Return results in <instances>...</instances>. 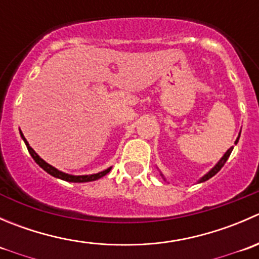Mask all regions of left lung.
<instances>
[{
  "label": "left lung",
  "instance_id": "obj_1",
  "mask_svg": "<svg viewBox=\"0 0 259 259\" xmlns=\"http://www.w3.org/2000/svg\"><path fill=\"white\" fill-rule=\"evenodd\" d=\"M238 139H239V138H237V140H236V143H234V144H237V143H238ZM232 150H233V146H232V148H229L228 150H227V153L224 154V155H223V158H222L221 160L218 161V164H217V165L214 166L213 169H211V170L209 171V173H208V174H205V176L203 177V178L199 180V183H202V182H205V180H208V179H209V178H211V177H213V176H215V174L218 173L219 170H221V169H222V166H223L224 164H226V161L228 160V158H229V155H231Z\"/></svg>",
  "mask_w": 259,
  "mask_h": 259
}]
</instances>
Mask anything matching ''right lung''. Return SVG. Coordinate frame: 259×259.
<instances>
[{"label":"right lung","mask_w":259,"mask_h":259,"mask_svg":"<svg viewBox=\"0 0 259 259\" xmlns=\"http://www.w3.org/2000/svg\"><path fill=\"white\" fill-rule=\"evenodd\" d=\"M21 137H22L23 142H25L26 146H27L28 153L31 154V156H32V158H33V160H35L36 163H37L38 165H40L41 168L44 169V170L48 171V173L51 174L52 177H56V178H59V179L66 180V182H72V183L93 182V180H98V179L103 178L104 176H106V174H108L109 171L111 170V168H109V169H106V170L100 171V173H98V174H93V176H70V174H65V173H62V171H60V170H57V169H55L54 166L50 165V164L46 163L45 160H42V159H41L40 156H38L37 154L35 153V150H33V149L31 148L30 145H28L27 140L25 139V137H23V135H22V133H21Z\"/></svg>","instance_id":"right-lung-1"}]
</instances>
